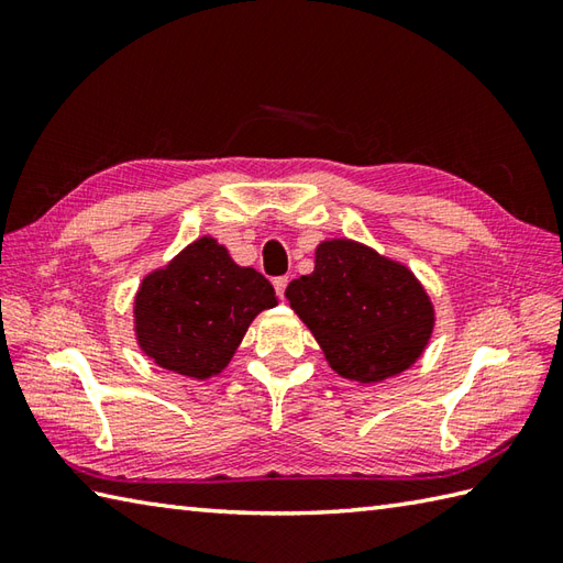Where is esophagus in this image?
Segmentation results:
<instances>
[{
	"instance_id": "esophagus-1",
	"label": "esophagus",
	"mask_w": 563,
	"mask_h": 563,
	"mask_svg": "<svg viewBox=\"0 0 563 563\" xmlns=\"http://www.w3.org/2000/svg\"><path fill=\"white\" fill-rule=\"evenodd\" d=\"M273 288H275V295H278L280 300H283V297H285V288H288V278H275V280H273Z\"/></svg>"
}]
</instances>
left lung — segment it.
<instances>
[{"label":"left lung","instance_id":"1","mask_svg":"<svg viewBox=\"0 0 563 563\" xmlns=\"http://www.w3.org/2000/svg\"><path fill=\"white\" fill-rule=\"evenodd\" d=\"M285 297L333 373L357 385L406 373L435 329V305L416 273L349 236L319 242L314 271Z\"/></svg>","mask_w":563,"mask_h":563}]
</instances>
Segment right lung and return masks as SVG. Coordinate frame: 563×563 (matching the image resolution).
Masks as SVG:
<instances>
[{
  "instance_id": "1",
  "label": "right lung",
  "mask_w": 563,
  "mask_h": 563,
  "mask_svg": "<svg viewBox=\"0 0 563 563\" xmlns=\"http://www.w3.org/2000/svg\"><path fill=\"white\" fill-rule=\"evenodd\" d=\"M275 305L273 285L206 234L140 280L135 341L154 365L210 379L230 365L251 321Z\"/></svg>"
}]
</instances>
